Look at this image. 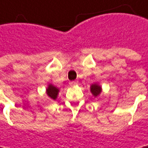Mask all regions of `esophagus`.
<instances>
[{
	"mask_svg": "<svg viewBox=\"0 0 148 148\" xmlns=\"http://www.w3.org/2000/svg\"><path fill=\"white\" fill-rule=\"evenodd\" d=\"M77 83H78L77 81H73V82H69L70 86H75V85H76Z\"/></svg>",
	"mask_w": 148,
	"mask_h": 148,
	"instance_id": "esophagus-1",
	"label": "esophagus"
}]
</instances>
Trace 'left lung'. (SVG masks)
Here are the masks:
<instances>
[{"label": "left lung", "mask_w": 148, "mask_h": 148, "mask_svg": "<svg viewBox=\"0 0 148 148\" xmlns=\"http://www.w3.org/2000/svg\"><path fill=\"white\" fill-rule=\"evenodd\" d=\"M90 91L92 93V95L95 97H97V96H99L100 93L102 92V88L100 85H98L97 83H94L90 86Z\"/></svg>", "instance_id": "obj_1"}]
</instances>
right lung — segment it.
Listing matches in <instances>:
<instances>
[{
  "instance_id": "1",
  "label": "right lung",
  "mask_w": 148,
  "mask_h": 148,
  "mask_svg": "<svg viewBox=\"0 0 148 148\" xmlns=\"http://www.w3.org/2000/svg\"><path fill=\"white\" fill-rule=\"evenodd\" d=\"M59 88H57L55 86L51 85V84H49L47 89H46V94L47 96L51 98L52 100H56L57 97H58V94H59Z\"/></svg>"
}]
</instances>
